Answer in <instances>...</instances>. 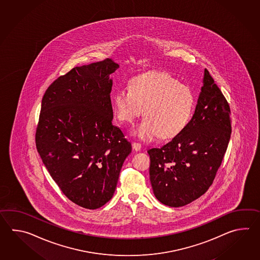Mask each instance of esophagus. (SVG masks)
<instances>
[{"instance_id":"esophagus-1","label":"esophagus","mask_w":260,"mask_h":260,"mask_svg":"<svg viewBox=\"0 0 260 260\" xmlns=\"http://www.w3.org/2000/svg\"><path fill=\"white\" fill-rule=\"evenodd\" d=\"M132 146L133 149H135L136 151H138V150H140V149H141V145L138 143V142H133Z\"/></svg>"}]
</instances>
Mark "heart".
Listing matches in <instances>:
<instances>
[{"label":"heart","instance_id":"heart-1","mask_svg":"<svg viewBox=\"0 0 260 260\" xmlns=\"http://www.w3.org/2000/svg\"><path fill=\"white\" fill-rule=\"evenodd\" d=\"M117 119L133 123L143 112L144 119L134 130L143 141L176 138L187 126L194 109L190 88L164 72H149L132 78L128 90L113 95Z\"/></svg>","mask_w":260,"mask_h":260}]
</instances>
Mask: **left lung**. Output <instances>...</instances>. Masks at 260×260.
Here are the masks:
<instances>
[{
	"label": "left lung",
	"instance_id": "8db88e82",
	"mask_svg": "<svg viewBox=\"0 0 260 260\" xmlns=\"http://www.w3.org/2000/svg\"><path fill=\"white\" fill-rule=\"evenodd\" d=\"M232 134L231 108L205 69L204 85L187 126L161 148L148 150L155 197L179 207L198 199L213 184Z\"/></svg>",
	"mask_w": 260,
	"mask_h": 260
}]
</instances>
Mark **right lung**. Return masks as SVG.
<instances>
[{
    "label": "right lung",
    "instance_id": "obj_1",
    "mask_svg": "<svg viewBox=\"0 0 260 260\" xmlns=\"http://www.w3.org/2000/svg\"><path fill=\"white\" fill-rule=\"evenodd\" d=\"M118 68L107 58L57 78L44 93L35 133L50 176L67 198L90 210L112 198L132 150L112 123L110 75Z\"/></svg>",
    "mask_w": 260,
    "mask_h": 260
}]
</instances>
